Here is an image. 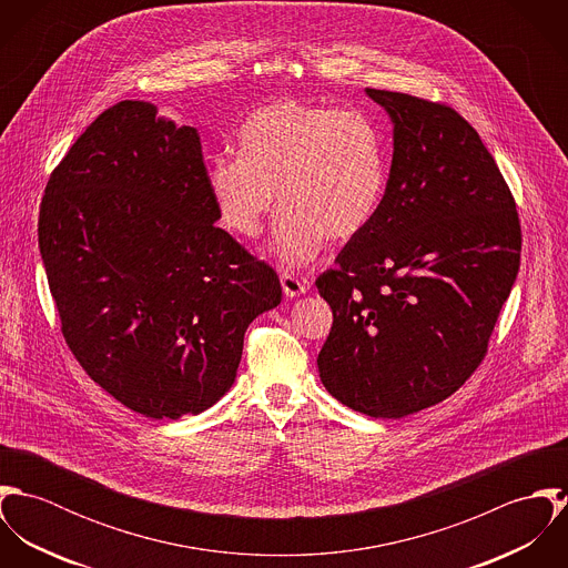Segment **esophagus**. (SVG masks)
Here are the masks:
<instances>
[{"label":"esophagus","mask_w":568,"mask_h":568,"mask_svg":"<svg viewBox=\"0 0 568 568\" xmlns=\"http://www.w3.org/2000/svg\"><path fill=\"white\" fill-rule=\"evenodd\" d=\"M280 282H282V291H284V295L286 297H300V295H304L306 291H308V282L306 280H302V277H297L295 273H288V271H284L282 275H280Z\"/></svg>","instance_id":"1"}]
</instances>
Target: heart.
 Returning <instances> with one entry per match:
<instances>
[{
  "instance_id": "b5f03b06",
  "label": "heart",
  "mask_w": 568,
  "mask_h": 568,
  "mask_svg": "<svg viewBox=\"0 0 568 568\" xmlns=\"http://www.w3.org/2000/svg\"><path fill=\"white\" fill-rule=\"evenodd\" d=\"M239 158H216L207 192L221 225L255 241L273 207H282L273 255L304 266L325 241L361 236L381 212L389 163L383 131L363 111L297 98L257 106L236 133Z\"/></svg>"
}]
</instances>
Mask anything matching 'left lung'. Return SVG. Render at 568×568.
I'll return each mask as SVG.
<instances>
[{
  "label": "left lung",
  "mask_w": 568,
  "mask_h": 568,
  "mask_svg": "<svg viewBox=\"0 0 568 568\" xmlns=\"http://www.w3.org/2000/svg\"><path fill=\"white\" fill-rule=\"evenodd\" d=\"M394 124L374 223L317 277L332 327L325 389L398 419L453 396L479 367L520 266L514 196L479 133L450 106L365 89Z\"/></svg>",
  "instance_id": "left-lung-1"
}]
</instances>
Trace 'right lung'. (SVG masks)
Returning a JSON list of instances; mask_svg holds the SVG:
<instances>
[{
  "instance_id": "right-lung-1",
  "label": "right lung",
  "mask_w": 568,
  "mask_h": 568,
  "mask_svg": "<svg viewBox=\"0 0 568 568\" xmlns=\"http://www.w3.org/2000/svg\"><path fill=\"white\" fill-rule=\"evenodd\" d=\"M216 221L199 131L144 100L100 113L45 185L39 248L65 343L146 417L216 405L246 327L282 302L277 273Z\"/></svg>"
}]
</instances>
